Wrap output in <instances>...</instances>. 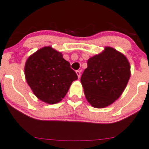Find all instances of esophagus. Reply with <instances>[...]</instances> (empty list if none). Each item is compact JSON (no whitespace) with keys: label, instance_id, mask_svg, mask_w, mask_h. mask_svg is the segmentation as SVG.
Instances as JSON below:
<instances>
[{"label":"esophagus","instance_id":"1","mask_svg":"<svg viewBox=\"0 0 149 149\" xmlns=\"http://www.w3.org/2000/svg\"><path fill=\"white\" fill-rule=\"evenodd\" d=\"M76 74L78 76V78H80V71H76Z\"/></svg>","mask_w":149,"mask_h":149}]
</instances>
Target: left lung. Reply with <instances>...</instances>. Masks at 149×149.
Listing matches in <instances>:
<instances>
[{
  "label": "left lung",
  "instance_id": "8db88e82",
  "mask_svg": "<svg viewBox=\"0 0 149 149\" xmlns=\"http://www.w3.org/2000/svg\"><path fill=\"white\" fill-rule=\"evenodd\" d=\"M80 81L87 101L95 108H104L118 100L131 76L127 57L111 47L90 58Z\"/></svg>",
  "mask_w": 149,
  "mask_h": 149
}]
</instances>
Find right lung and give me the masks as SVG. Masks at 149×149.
Wrapping results in <instances>:
<instances>
[{
    "label": "right lung",
    "instance_id": "add662e5",
    "mask_svg": "<svg viewBox=\"0 0 149 149\" xmlns=\"http://www.w3.org/2000/svg\"><path fill=\"white\" fill-rule=\"evenodd\" d=\"M24 76L36 96L50 104L61 102L78 79L62 53L50 46L40 49L27 58Z\"/></svg>",
    "mask_w": 149,
    "mask_h": 149
}]
</instances>
